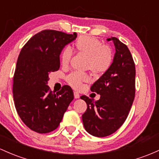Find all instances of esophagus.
<instances>
[{
	"mask_svg": "<svg viewBox=\"0 0 159 159\" xmlns=\"http://www.w3.org/2000/svg\"><path fill=\"white\" fill-rule=\"evenodd\" d=\"M74 97L75 99H78L80 97V94L78 93V92H74Z\"/></svg>",
	"mask_w": 159,
	"mask_h": 159,
	"instance_id": "1",
	"label": "esophagus"
}]
</instances>
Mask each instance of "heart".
I'll return each mask as SVG.
<instances>
[{
  "instance_id": "obj_1",
  "label": "heart",
  "mask_w": 159,
  "mask_h": 159,
  "mask_svg": "<svg viewBox=\"0 0 159 159\" xmlns=\"http://www.w3.org/2000/svg\"><path fill=\"white\" fill-rule=\"evenodd\" d=\"M75 47L78 53L88 57V69L96 75L105 73L110 69L113 62V55L111 48L107 45H103L99 40L89 36H81L77 39ZM72 51L69 47L62 50L61 53V63L62 66H68L70 62ZM67 82L75 89L82 86L84 82L89 81V76L83 73H71L66 78Z\"/></svg>"
}]
</instances>
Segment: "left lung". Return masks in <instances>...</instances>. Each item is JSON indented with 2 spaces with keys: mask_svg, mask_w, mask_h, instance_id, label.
Instances as JSON below:
<instances>
[{
  "mask_svg": "<svg viewBox=\"0 0 159 159\" xmlns=\"http://www.w3.org/2000/svg\"><path fill=\"white\" fill-rule=\"evenodd\" d=\"M112 41L116 54L110 69L106 71L90 88L100 95L94 101L83 95L87 110L82 115L85 130L91 135L103 137L115 133L128 117L135 97V64L128 48L117 38Z\"/></svg>",
  "mask_w": 159,
  "mask_h": 159,
  "instance_id": "obj_1",
  "label": "left lung"
}]
</instances>
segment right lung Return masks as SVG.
Returning a JSON list of instances; mask_svg holds the SVG:
<instances>
[{
    "mask_svg": "<svg viewBox=\"0 0 159 159\" xmlns=\"http://www.w3.org/2000/svg\"><path fill=\"white\" fill-rule=\"evenodd\" d=\"M77 33L43 30L21 50L13 76V93L19 116L28 128L39 134L57 129L74 99L72 89L64 85L54 93L48 86L49 74L60 69V54Z\"/></svg>",
    "mask_w": 159,
    "mask_h": 159,
    "instance_id": "obj_1",
    "label": "right lung"
}]
</instances>
